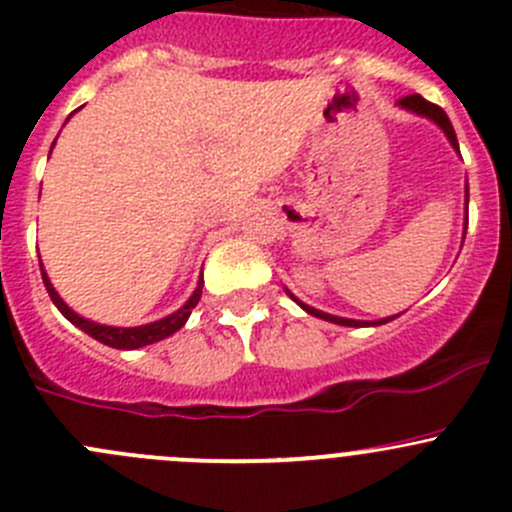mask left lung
Instances as JSON below:
<instances>
[{
	"mask_svg": "<svg viewBox=\"0 0 512 512\" xmlns=\"http://www.w3.org/2000/svg\"><path fill=\"white\" fill-rule=\"evenodd\" d=\"M398 104H400V107H403V109H410V112H415V114H423V117L433 119V122L438 124L440 130L445 132V137H448V140H450V145H453V150H455V152H460V147H458V137H455L453 124H450L448 114H445L443 109L438 107V104L428 102V99H423V97H420V94H410V97H403V99H400ZM468 197H470V195H468V185H465V210H468ZM465 230H468V222H465ZM287 295H290L292 300H295L297 305L302 307V310H305V312H310V315L320 317V320H327V322H335V325H345V327H362V325H385V322H390V320H395V317H398V315H393V317H382V320H375V322L347 320V317L327 315V312H322V310H315V307L305 305V302H300V300H297V297L292 295L290 290H287Z\"/></svg>",
	"mask_w": 512,
	"mask_h": 512,
	"instance_id": "1",
	"label": "left lung"
}]
</instances>
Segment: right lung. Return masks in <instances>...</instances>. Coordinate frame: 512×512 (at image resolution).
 Segmentation results:
<instances>
[{
  "instance_id": "1",
  "label": "right lung",
  "mask_w": 512,
  "mask_h": 512,
  "mask_svg": "<svg viewBox=\"0 0 512 512\" xmlns=\"http://www.w3.org/2000/svg\"><path fill=\"white\" fill-rule=\"evenodd\" d=\"M39 270H42L44 287H47L49 297H52V302H54V305H57V310L62 312V315L67 317V320L72 322V325H77L79 330L87 332L89 337L99 340V342H102V345L117 347V350H137V347H145V345H152V342L165 340V337H170L172 332L180 330V327L187 322V317H190V312L195 310L197 302H200L202 285H205V282H202V277H200V282H197V290L192 292L190 300H187L185 305H182L177 312H172V315L162 317V320L150 322V325H140V327H112V325H99V322L87 320V317H79L77 312H74L72 307H69L67 302H64L62 297L57 295V290H54L52 282H49L47 272H44L42 262H39Z\"/></svg>"
}]
</instances>
